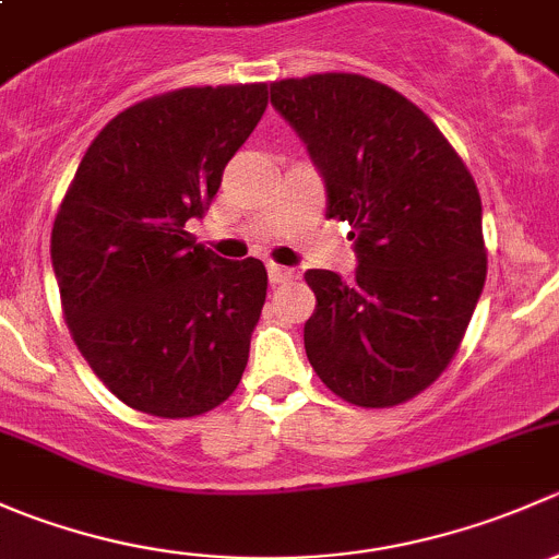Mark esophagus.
Wrapping results in <instances>:
<instances>
[{
	"label": "esophagus",
	"instance_id": "obj_1",
	"mask_svg": "<svg viewBox=\"0 0 559 559\" xmlns=\"http://www.w3.org/2000/svg\"><path fill=\"white\" fill-rule=\"evenodd\" d=\"M267 275H270V284H284V281L297 278V273L292 267H284V264H267Z\"/></svg>",
	"mask_w": 559,
	"mask_h": 559
}]
</instances>
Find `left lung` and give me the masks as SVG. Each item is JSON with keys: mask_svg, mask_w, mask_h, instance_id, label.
<instances>
[{"mask_svg": "<svg viewBox=\"0 0 559 559\" xmlns=\"http://www.w3.org/2000/svg\"><path fill=\"white\" fill-rule=\"evenodd\" d=\"M308 145L326 218L348 222L354 281L308 270L306 354L337 397L389 408L416 397L460 348L487 278L481 197L441 129L394 88L352 72L270 83Z\"/></svg>", "mask_w": 559, "mask_h": 559, "instance_id": "left-lung-1", "label": "left lung"}]
</instances>
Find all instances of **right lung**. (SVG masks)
<instances>
[{
	"mask_svg": "<svg viewBox=\"0 0 559 559\" xmlns=\"http://www.w3.org/2000/svg\"><path fill=\"white\" fill-rule=\"evenodd\" d=\"M267 107L264 83L194 86L118 112L88 145L50 233L64 321L129 408L189 419L222 405L267 295L259 259L186 233Z\"/></svg>",
	"mask_w": 559,
	"mask_h": 559,
	"instance_id": "right-lung-1",
	"label": "right lung"
}]
</instances>
